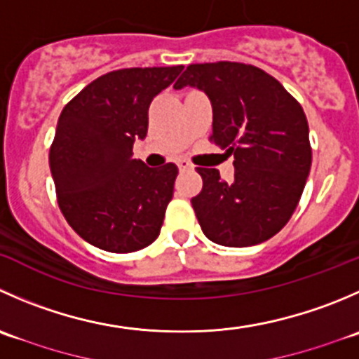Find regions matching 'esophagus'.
I'll use <instances>...</instances> for the list:
<instances>
[{
  "label": "esophagus",
  "mask_w": 359,
  "mask_h": 359,
  "mask_svg": "<svg viewBox=\"0 0 359 359\" xmlns=\"http://www.w3.org/2000/svg\"><path fill=\"white\" fill-rule=\"evenodd\" d=\"M177 166H179L180 172H191V170L194 168V166L191 165V163L187 161V159H179V161H177Z\"/></svg>",
  "instance_id": "1"
}]
</instances>
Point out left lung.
<instances>
[{"label":"left lung","instance_id":"obj_1","mask_svg":"<svg viewBox=\"0 0 359 359\" xmlns=\"http://www.w3.org/2000/svg\"><path fill=\"white\" fill-rule=\"evenodd\" d=\"M193 86L210 98V142L233 156L235 180L196 168L203 187L191 200L205 236L247 247L272 238L300 201L312 163L309 123L283 83L245 62L189 65L175 89Z\"/></svg>","mask_w":359,"mask_h":359}]
</instances>
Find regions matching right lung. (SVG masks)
<instances>
[{
  "mask_svg": "<svg viewBox=\"0 0 359 359\" xmlns=\"http://www.w3.org/2000/svg\"><path fill=\"white\" fill-rule=\"evenodd\" d=\"M184 66L124 68L86 86L62 109L48 152L57 203L86 242L135 252L161 231L179 173L173 163L149 168L133 159L145 138L149 107Z\"/></svg>",
  "mask_w": 359,
  "mask_h": 359,
  "instance_id": "1",
  "label": "right lung"
}]
</instances>
